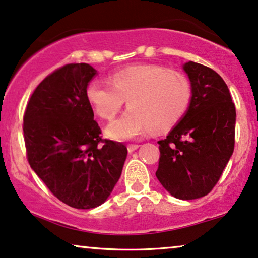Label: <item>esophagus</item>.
Wrapping results in <instances>:
<instances>
[{
	"label": "esophagus",
	"instance_id": "obj_1",
	"mask_svg": "<svg viewBox=\"0 0 258 258\" xmlns=\"http://www.w3.org/2000/svg\"><path fill=\"white\" fill-rule=\"evenodd\" d=\"M139 145H136V144H131V145H127V151H128L130 153L135 152V151L138 149Z\"/></svg>",
	"mask_w": 258,
	"mask_h": 258
}]
</instances>
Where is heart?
Listing matches in <instances>:
<instances>
[{
	"label": "heart",
	"mask_w": 258,
	"mask_h": 258,
	"mask_svg": "<svg viewBox=\"0 0 258 258\" xmlns=\"http://www.w3.org/2000/svg\"><path fill=\"white\" fill-rule=\"evenodd\" d=\"M191 85L184 74L161 64H137L116 71L108 84L91 81L86 98L101 119L111 120L123 101L128 109L106 128L115 140H131L151 128L163 131L176 125L186 113L191 101Z\"/></svg>",
	"instance_id": "b5f03b06"
}]
</instances>
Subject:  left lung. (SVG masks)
I'll return each instance as SVG.
<instances>
[{"instance_id":"8db88e82","label":"left lung","mask_w":258,"mask_h":258,"mask_svg":"<svg viewBox=\"0 0 258 258\" xmlns=\"http://www.w3.org/2000/svg\"><path fill=\"white\" fill-rule=\"evenodd\" d=\"M191 101L180 121L159 140L156 176L178 199L207 196L221 178L235 147L236 108L221 75L188 61Z\"/></svg>"}]
</instances>
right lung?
I'll list each match as a JSON object with an SVG mask.
<instances>
[{
	"label": "right lung",
	"instance_id": "obj_1",
	"mask_svg": "<svg viewBox=\"0 0 258 258\" xmlns=\"http://www.w3.org/2000/svg\"><path fill=\"white\" fill-rule=\"evenodd\" d=\"M95 75L88 63L54 71L35 88L23 116L30 167L55 197L75 209L104 203L127 157L123 144L101 138L86 98Z\"/></svg>",
	"mask_w": 258,
	"mask_h": 258
}]
</instances>
